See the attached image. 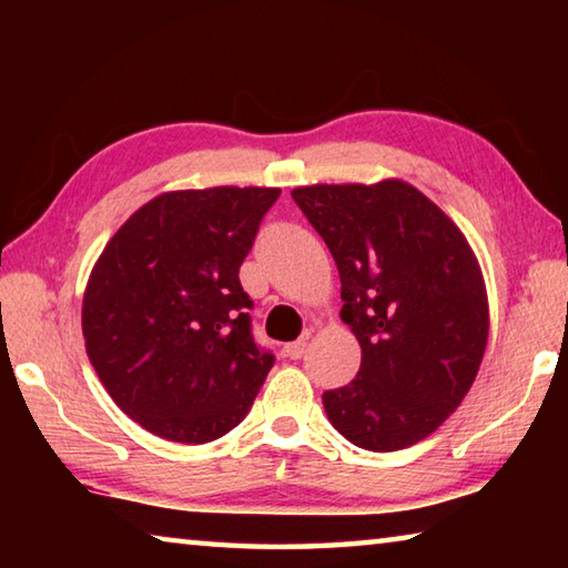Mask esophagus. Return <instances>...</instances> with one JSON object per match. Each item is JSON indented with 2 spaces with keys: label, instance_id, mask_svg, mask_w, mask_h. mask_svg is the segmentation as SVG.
<instances>
[{
  "label": "esophagus",
  "instance_id": "1",
  "mask_svg": "<svg viewBox=\"0 0 568 568\" xmlns=\"http://www.w3.org/2000/svg\"><path fill=\"white\" fill-rule=\"evenodd\" d=\"M305 348H307V338L293 341V343H287V345H285V355H287V358L297 361V358H303V355H305Z\"/></svg>",
  "mask_w": 568,
  "mask_h": 568
}]
</instances>
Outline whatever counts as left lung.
<instances>
[{"instance_id": "1", "label": "left lung", "mask_w": 568, "mask_h": 568, "mask_svg": "<svg viewBox=\"0 0 568 568\" xmlns=\"http://www.w3.org/2000/svg\"><path fill=\"white\" fill-rule=\"evenodd\" d=\"M341 273L361 371L323 393L328 420L365 450L418 444L474 386L488 341L478 261L444 210L408 182L295 187Z\"/></svg>"}]
</instances>
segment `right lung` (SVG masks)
Instances as JSON below:
<instances>
[{"instance_id": "obj_1", "label": "right lung", "mask_w": 568, "mask_h": 568, "mask_svg": "<svg viewBox=\"0 0 568 568\" xmlns=\"http://www.w3.org/2000/svg\"><path fill=\"white\" fill-rule=\"evenodd\" d=\"M277 187L162 192L94 263L82 301L92 368L142 428L207 444L247 416L273 353L257 348L240 265Z\"/></svg>"}]
</instances>
